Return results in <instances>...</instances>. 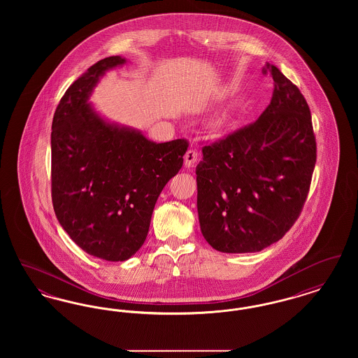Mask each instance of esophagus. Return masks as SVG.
I'll return each instance as SVG.
<instances>
[{
	"mask_svg": "<svg viewBox=\"0 0 358 358\" xmlns=\"http://www.w3.org/2000/svg\"><path fill=\"white\" fill-rule=\"evenodd\" d=\"M197 150H194V149H189L187 153H185V157H184V162H185V166L187 168H192L194 164H196V161H197Z\"/></svg>",
	"mask_w": 358,
	"mask_h": 358,
	"instance_id": "1",
	"label": "esophagus"
}]
</instances>
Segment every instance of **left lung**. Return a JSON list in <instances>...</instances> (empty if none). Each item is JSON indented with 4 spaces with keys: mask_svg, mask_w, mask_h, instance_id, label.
Here are the masks:
<instances>
[{
    "mask_svg": "<svg viewBox=\"0 0 358 358\" xmlns=\"http://www.w3.org/2000/svg\"><path fill=\"white\" fill-rule=\"evenodd\" d=\"M271 102L252 123L203 146L196 168L205 240L227 254L257 252L298 220L317 161L311 114L299 88L267 63Z\"/></svg>",
    "mask_w": 358,
    "mask_h": 358,
    "instance_id": "left-lung-1",
    "label": "left lung"
}]
</instances>
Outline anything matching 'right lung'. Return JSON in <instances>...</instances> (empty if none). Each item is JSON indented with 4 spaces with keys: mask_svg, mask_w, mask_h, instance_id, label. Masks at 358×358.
I'll return each instance as SVG.
<instances>
[{
    "mask_svg": "<svg viewBox=\"0 0 358 358\" xmlns=\"http://www.w3.org/2000/svg\"><path fill=\"white\" fill-rule=\"evenodd\" d=\"M120 56L99 60L69 85L51 133L52 204L64 231L88 255L123 262L145 243L154 205L184 164L189 142L154 143L103 120L87 103Z\"/></svg>",
    "mask_w": 358,
    "mask_h": 358,
    "instance_id": "1",
    "label": "right lung"
}]
</instances>
